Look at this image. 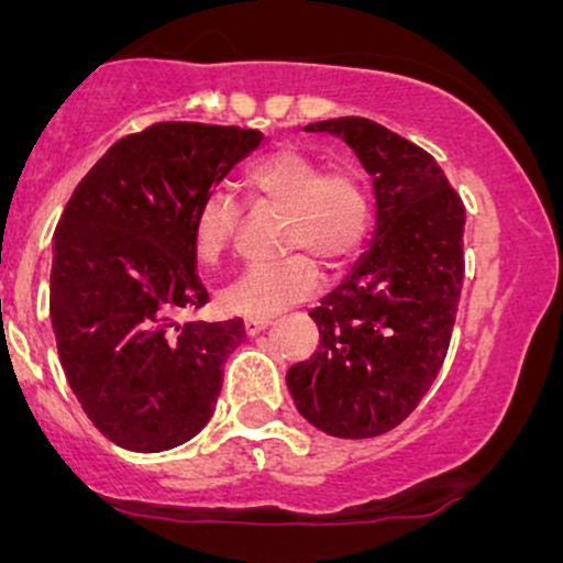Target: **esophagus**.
I'll return each mask as SVG.
<instances>
[{
    "label": "esophagus",
    "mask_w": 563,
    "mask_h": 563,
    "mask_svg": "<svg viewBox=\"0 0 563 563\" xmlns=\"http://www.w3.org/2000/svg\"><path fill=\"white\" fill-rule=\"evenodd\" d=\"M267 325H269V320H254V318H249V320L243 322V331H245V335H256V333H262Z\"/></svg>",
    "instance_id": "34e87169"
}]
</instances>
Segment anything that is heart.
<instances>
[{"label": "heart", "mask_w": 563, "mask_h": 563, "mask_svg": "<svg viewBox=\"0 0 563 563\" xmlns=\"http://www.w3.org/2000/svg\"><path fill=\"white\" fill-rule=\"evenodd\" d=\"M243 190L251 209L280 211L277 249L283 260L243 269L222 290L224 309L267 320L299 303L320 286L318 264L346 267L363 249L373 219L371 187L352 161H328L301 147L283 145L249 166ZM243 209L230 192L211 190L192 217V243L200 260L217 262L235 241Z\"/></svg>", "instance_id": "1"}]
</instances>
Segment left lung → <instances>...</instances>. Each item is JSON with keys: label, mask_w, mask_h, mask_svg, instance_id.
<instances>
[{"label": "left lung", "mask_w": 563, "mask_h": 563, "mask_svg": "<svg viewBox=\"0 0 563 563\" xmlns=\"http://www.w3.org/2000/svg\"><path fill=\"white\" fill-rule=\"evenodd\" d=\"M344 137L376 190V232L309 312L320 346L288 367L296 410L320 431L367 439L416 410L448 354L463 288L466 209L434 156L360 115L303 126Z\"/></svg>", "instance_id": "8db88e82"}]
</instances>
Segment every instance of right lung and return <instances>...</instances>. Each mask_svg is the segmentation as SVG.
Returning a JSON list of instances; mask_svg holds the SVG:
<instances>
[{
  "label": "right lung",
  "mask_w": 563,
  "mask_h": 563,
  "mask_svg": "<svg viewBox=\"0 0 563 563\" xmlns=\"http://www.w3.org/2000/svg\"><path fill=\"white\" fill-rule=\"evenodd\" d=\"M262 132L161 121L108 147L55 230L49 318L68 386L119 448L161 452L209 423L243 320L179 322L209 301L196 269L200 198Z\"/></svg>",
  "instance_id": "add662e5"
}]
</instances>
